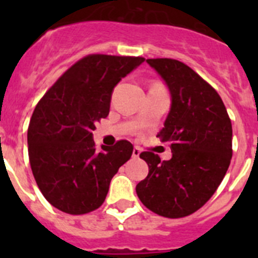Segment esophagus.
I'll use <instances>...</instances> for the list:
<instances>
[{
	"mask_svg": "<svg viewBox=\"0 0 258 258\" xmlns=\"http://www.w3.org/2000/svg\"><path fill=\"white\" fill-rule=\"evenodd\" d=\"M140 155H141V149H138V147H134V150H133V157H140Z\"/></svg>",
	"mask_w": 258,
	"mask_h": 258,
	"instance_id": "esophagus-1",
	"label": "esophagus"
}]
</instances>
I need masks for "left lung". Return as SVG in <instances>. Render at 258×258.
<instances>
[{"mask_svg":"<svg viewBox=\"0 0 258 258\" xmlns=\"http://www.w3.org/2000/svg\"><path fill=\"white\" fill-rule=\"evenodd\" d=\"M169 88L170 112L159 137L173 156L161 160L151 151L140 155L149 174L136 191L146 208L168 218H182L202 208L229 169L232 126L216 92L188 66L175 59H147Z\"/></svg>","mask_w":258,"mask_h":258,"instance_id":"left-lung-1","label":"left lung"}]
</instances>
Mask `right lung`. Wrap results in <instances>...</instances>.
I'll return each instance as SVG.
<instances>
[{
    "label": "right lung",
    "instance_id": "right-lung-1",
    "mask_svg": "<svg viewBox=\"0 0 258 258\" xmlns=\"http://www.w3.org/2000/svg\"><path fill=\"white\" fill-rule=\"evenodd\" d=\"M142 56L90 54L45 93L28 126V156L38 188L52 207L85 214L103 204L109 182L133 154L129 141L98 150L92 132L108 116L112 90Z\"/></svg>",
    "mask_w": 258,
    "mask_h": 258
}]
</instances>
